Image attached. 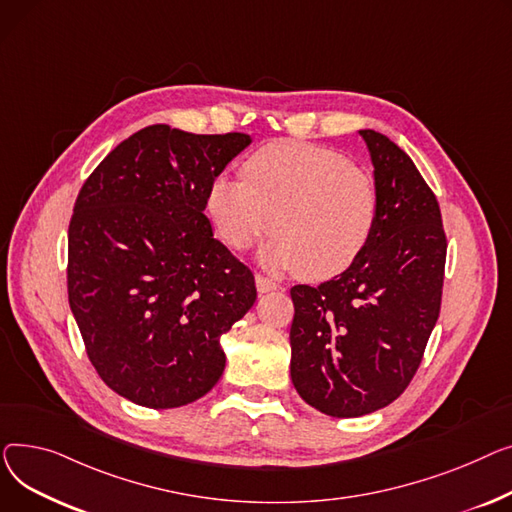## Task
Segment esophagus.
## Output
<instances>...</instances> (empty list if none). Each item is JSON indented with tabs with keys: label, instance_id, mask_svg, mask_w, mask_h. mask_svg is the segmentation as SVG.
Instances as JSON below:
<instances>
[{
	"label": "esophagus",
	"instance_id": "1",
	"mask_svg": "<svg viewBox=\"0 0 512 512\" xmlns=\"http://www.w3.org/2000/svg\"><path fill=\"white\" fill-rule=\"evenodd\" d=\"M256 287H258L260 293H268V291H275L279 285L273 279H268L264 275H256Z\"/></svg>",
	"mask_w": 512,
	"mask_h": 512
}]
</instances>
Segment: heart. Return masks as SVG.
<instances>
[{
  "mask_svg": "<svg viewBox=\"0 0 512 512\" xmlns=\"http://www.w3.org/2000/svg\"><path fill=\"white\" fill-rule=\"evenodd\" d=\"M242 179L217 175L206 208L223 242L246 250L270 229L264 264L299 268L312 281L337 277L364 254L378 221L374 177L335 150L279 140L252 153Z\"/></svg>",
  "mask_w": 512,
  "mask_h": 512,
  "instance_id": "heart-1",
  "label": "heart"
}]
</instances>
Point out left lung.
Instances as JSON below:
<instances>
[{
    "mask_svg": "<svg viewBox=\"0 0 512 512\" xmlns=\"http://www.w3.org/2000/svg\"><path fill=\"white\" fill-rule=\"evenodd\" d=\"M378 188L368 248L318 287H291V380L308 405L359 417L409 386L440 314L446 235L440 206L403 150L359 130Z\"/></svg>",
    "mask_w": 512,
    "mask_h": 512,
    "instance_id": "left-lung-1",
    "label": "left lung"
}]
</instances>
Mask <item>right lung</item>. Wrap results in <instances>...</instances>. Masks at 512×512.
I'll use <instances>...</instances> for the list:
<instances>
[{"label":"right lung","mask_w":512,"mask_h":512,"mask_svg":"<svg viewBox=\"0 0 512 512\" xmlns=\"http://www.w3.org/2000/svg\"><path fill=\"white\" fill-rule=\"evenodd\" d=\"M248 134L165 124L132 134L88 175L68 229V299L90 364L124 399L173 409L223 370L221 337L254 306L252 270L204 215Z\"/></svg>","instance_id":"1"}]
</instances>
